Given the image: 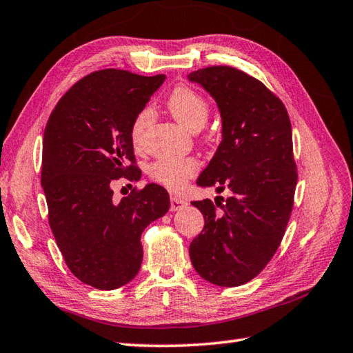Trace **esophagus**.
Listing matches in <instances>:
<instances>
[{"mask_svg":"<svg viewBox=\"0 0 353 353\" xmlns=\"http://www.w3.org/2000/svg\"><path fill=\"white\" fill-rule=\"evenodd\" d=\"M186 205H188V201L182 197H171V211H181Z\"/></svg>","mask_w":353,"mask_h":353,"instance_id":"1","label":"esophagus"}]
</instances>
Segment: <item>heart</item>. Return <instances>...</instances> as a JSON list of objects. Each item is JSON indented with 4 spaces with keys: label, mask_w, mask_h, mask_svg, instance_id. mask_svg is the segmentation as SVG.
Here are the masks:
<instances>
[{
    "label": "heart",
    "mask_w": 353,
    "mask_h": 353,
    "mask_svg": "<svg viewBox=\"0 0 353 353\" xmlns=\"http://www.w3.org/2000/svg\"><path fill=\"white\" fill-rule=\"evenodd\" d=\"M168 109L176 121L183 125L186 130L197 132L203 127L209 117L208 101L192 91L191 88L179 86L171 92L168 99ZM153 109L144 108L137 118L133 119L130 138L133 145L141 148L144 144L145 132L153 123ZM199 171V162L192 157H159L148 167V176L153 182L161 183L171 191H179L183 188L185 183Z\"/></svg>",
    "instance_id": "heart-1"
}]
</instances>
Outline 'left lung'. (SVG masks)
Segmentation results:
<instances>
[{"label":"left lung","mask_w":353,"mask_h":353,"mask_svg":"<svg viewBox=\"0 0 353 353\" xmlns=\"http://www.w3.org/2000/svg\"><path fill=\"white\" fill-rule=\"evenodd\" d=\"M212 97L221 117V142L197 179L199 186L229 190L216 214L211 200L192 201L205 228L192 239L190 258L205 281L238 287L273 258L287 228L297 183L292 132L283 103L259 80L232 66L188 74Z\"/></svg>","instance_id":"8db88e82"}]
</instances>
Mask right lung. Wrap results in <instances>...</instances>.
<instances>
[{
    "label": "right lung",
    "mask_w": 353,
    "mask_h": 353,
    "mask_svg": "<svg viewBox=\"0 0 353 353\" xmlns=\"http://www.w3.org/2000/svg\"><path fill=\"white\" fill-rule=\"evenodd\" d=\"M165 76L101 70L77 81L51 112L43 132L42 188L48 221L72 274L115 290L138 274L141 234L170 209L161 185L114 201L115 179L139 181L130 129Z\"/></svg>",
    "instance_id": "1"
}]
</instances>
